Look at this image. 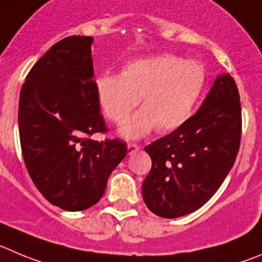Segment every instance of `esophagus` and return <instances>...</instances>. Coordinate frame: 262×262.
<instances>
[{
    "mask_svg": "<svg viewBox=\"0 0 262 262\" xmlns=\"http://www.w3.org/2000/svg\"><path fill=\"white\" fill-rule=\"evenodd\" d=\"M126 147H128L129 154H133V152H136L137 150H139V146L137 145V143H128V145H126Z\"/></svg>",
    "mask_w": 262,
    "mask_h": 262,
    "instance_id": "1",
    "label": "esophagus"
}]
</instances>
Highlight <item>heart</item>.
Wrapping results in <instances>:
<instances>
[{
    "label": "heart",
    "mask_w": 262,
    "mask_h": 262,
    "mask_svg": "<svg viewBox=\"0 0 262 262\" xmlns=\"http://www.w3.org/2000/svg\"><path fill=\"white\" fill-rule=\"evenodd\" d=\"M205 84V70L195 60L174 54L134 60L120 76L102 75L95 80V95L103 116L120 126L138 104L124 126L126 138H139L154 128L167 133L180 128L191 115Z\"/></svg>",
    "instance_id": "heart-1"
}]
</instances>
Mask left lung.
I'll return each instance as SVG.
<instances>
[{"instance_id": "1", "label": "left lung", "mask_w": 262, "mask_h": 262, "mask_svg": "<svg viewBox=\"0 0 262 262\" xmlns=\"http://www.w3.org/2000/svg\"><path fill=\"white\" fill-rule=\"evenodd\" d=\"M242 107L230 75L217 77L199 111L146 146L152 165L142 196L152 213L176 219L196 211L219 190L238 155Z\"/></svg>"}]
</instances>
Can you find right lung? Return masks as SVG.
Segmentation results:
<instances>
[{"mask_svg":"<svg viewBox=\"0 0 262 262\" xmlns=\"http://www.w3.org/2000/svg\"><path fill=\"white\" fill-rule=\"evenodd\" d=\"M90 36L54 43L31 68L19 98L24 164L38 191L64 211L99 202L112 170L126 155L123 141H94L107 133L93 81Z\"/></svg>","mask_w":262,"mask_h":262,"instance_id":"1","label":"right lung"}]
</instances>
